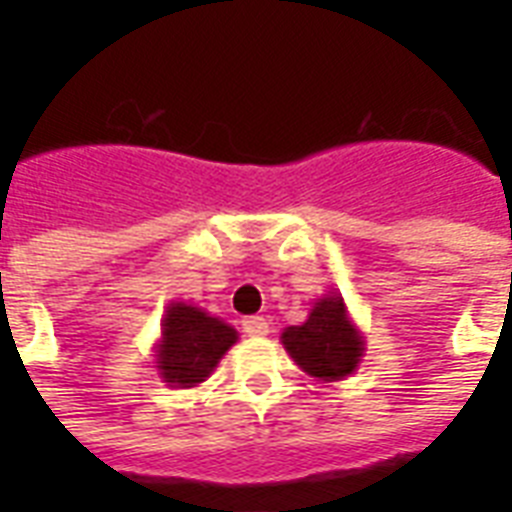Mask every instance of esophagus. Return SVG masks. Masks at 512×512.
I'll use <instances>...</instances> for the list:
<instances>
[{
	"label": "esophagus",
	"instance_id": "esophagus-1",
	"mask_svg": "<svg viewBox=\"0 0 512 512\" xmlns=\"http://www.w3.org/2000/svg\"><path fill=\"white\" fill-rule=\"evenodd\" d=\"M241 329H244L247 337H265L271 327H268V321L263 316H247V319L241 321Z\"/></svg>",
	"mask_w": 512,
	"mask_h": 512
}]
</instances>
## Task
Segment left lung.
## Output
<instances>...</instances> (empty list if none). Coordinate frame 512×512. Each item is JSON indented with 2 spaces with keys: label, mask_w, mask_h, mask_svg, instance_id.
I'll return each instance as SVG.
<instances>
[{
  "label": "left lung",
  "mask_w": 512,
  "mask_h": 512,
  "mask_svg": "<svg viewBox=\"0 0 512 512\" xmlns=\"http://www.w3.org/2000/svg\"><path fill=\"white\" fill-rule=\"evenodd\" d=\"M281 345L305 374L321 382L350 377L366 350L364 335L353 324L348 305L337 292L319 297L303 324L284 329Z\"/></svg>",
  "instance_id": "1"
}]
</instances>
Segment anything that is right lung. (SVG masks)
I'll list each match as a JSON object with an SVG mask.
<instances>
[{"mask_svg": "<svg viewBox=\"0 0 512 512\" xmlns=\"http://www.w3.org/2000/svg\"><path fill=\"white\" fill-rule=\"evenodd\" d=\"M239 332L204 308L172 300L154 345L156 372L170 388H196L215 372L220 358L236 345Z\"/></svg>", "mask_w": 512, "mask_h": 512, "instance_id": "1", "label": "right lung"}]
</instances>
